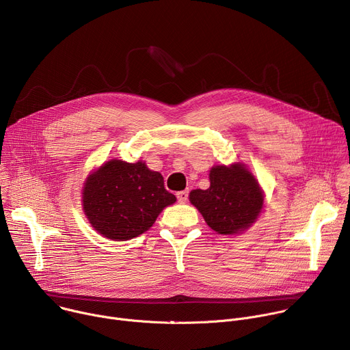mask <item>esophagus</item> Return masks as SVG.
Here are the masks:
<instances>
[{
	"instance_id": "obj_1",
	"label": "esophagus",
	"mask_w": 350,
	"mask_h": 350,
	"mask_svg": "<svg viewBox=\"0 0 350 350\" xmlns=\"http://www.w3.org/2000/svg\"><path fill=\"white\" fill-rule=\"evenodd\" d=\"M177 199H178L180 204L187 202V199H188V191H180V192H177Z\"/></svg>"
}]
</instances>
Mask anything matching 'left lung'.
<instances>
[{
	"instance_id": "8db88e82",
	"label": "left lung",
	"mask_w": 350,
	"mask_h": 350,
	"mask_svg": "<svg viewBox=\"0 0 350 350\" xmlns=\"http://www.w3.org/2000/svg\"><path fill=\"white\" fill-rule=\"evenodd\" d=\"M209 180L208 189L189 192V202L213 231L221 235L242 234L259 219L265 192L245 163L215 165Z\"/></svg>"
}]
</instances>
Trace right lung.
Returning <instances> with one entry per match:
<instances>
[{
	"label": "right lung",
	"instance_id": "add662e5",
	"mask_svg": "<svg viewBox=\"0 0 350 350\" xmlns=\"http://www.w3.org/2000/svg\"><path fill=\"white\" fill-rule=\"evenodd\" d=\"M176 201L165 188L162 174L142 161H107L87 176L81 189L88 223L112 241H129L148 231Z\"/></svg>",
	"mask_w": 350,
	"mask_h": 350
}]
</instances>
